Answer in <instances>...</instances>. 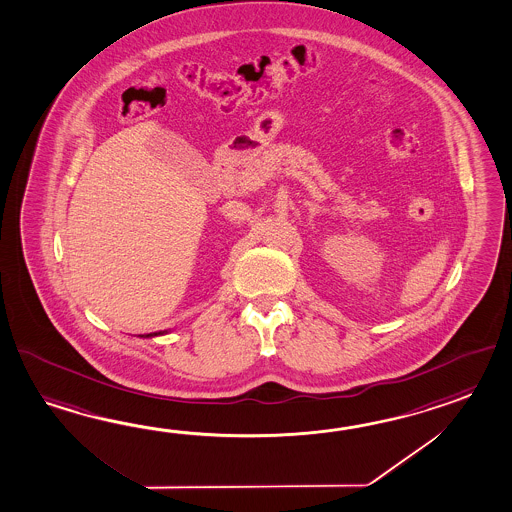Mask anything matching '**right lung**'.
<instances>
[{"mask_svg": "<svg viewBox=\"0 0 512 512\" xmlns=\"http://www.w3.org/2000/svg\"><path fill=\"white\" fill-rule=\"evenodd\" d=\"M161 334H167V330H163V332H154V334H147V336H141V338H150V336H161Z\"/></svg>", "mask_w": 512, "mask_h": 512, "instance_id": "add662e5", "label": "right lung"}]
</instances>
